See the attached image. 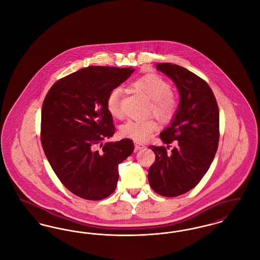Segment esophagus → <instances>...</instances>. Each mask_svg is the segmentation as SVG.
I'll return each instance as SVG.
<instances>
[{
	"label": "esophagus",
	"instance_id": "esophagus-1",
	"mask_svg": "<svg viewBox=\"0 0 260 260\" xmlns=\"http://www.w3.org/2000/svg\"><path fill=\"white\" fill-rule=\"evenodd\" d=\"M146 148L145 144L140 143V142H135V149L136 150H144Z\"/></svg>",
	"mask_w": 260,
	"mask_h": 260
}]
</instances>
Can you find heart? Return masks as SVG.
I'll use <instances>...</instances> for the list:
<instances>
[{
    "mask_svg": "<svg viewBox=\"0 0 260 260\" xmlns=\"http://www.w3.org/2000/svg\"><path fill=\"white\" fill-rule=\"evenodd\" d=\"M138 92L147 96L150 102L152 113L161 121L171 120L178 109V102L171 93V85L156 74H147L133 82ZM122 90L115 87L110 90L107 96V108L115 118L122 117L121 109ZM157 129V123L153 119L137 120L129 119L121 127V134L135 141H146Z\"/></svg>",
    "mask_w": 260,
    "mask_h": 260,
    "instance_id": "heart-1",
    "label": "heart"
}]
</instances>
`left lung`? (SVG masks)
<instances>
[{
	"instance_id": "8db88e82",
	"label": "left lung",
	"mask_w": 260,
	"mask_h": 260,
	"mask_svg": "<svg viewBox=\"0 0 260 260\" xmlns=\"http://www.w3.org/2000/svg\"><path fill=\"white\" fill-rule=\"evenodd\" d=\"M156 69L176 84L180 103L170 126L160 133L167 147H150L155 160L149 169V182L155 192L172 198L194 188L213 161L219 110L208 84L190 70L172 63H158ZM174 140L177 147L169 153Z\"/></svg>"
}]
</instances>
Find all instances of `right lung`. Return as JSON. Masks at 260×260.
Wrapping results in <instances>:
<instances>
[{
  "mask_svg": "<svg viewBox=\"0 0 260 260\" xmlns=\"http://www.w3.org/2000/svg\"><path fill=\"white\" fill-rule=\"evenodd\" d=\"M134 70L88 67L57 80L44 100V152L63 186L85 200L100 201L115 191L118 164L134 150L130 139L103 144L115 132L107 96Z\"/></svg>",
  "mask_w": 260,
  "mask_h": 260,
  "instance_id": "obj_1",
  "label": "right lung"
}]
</instances>
